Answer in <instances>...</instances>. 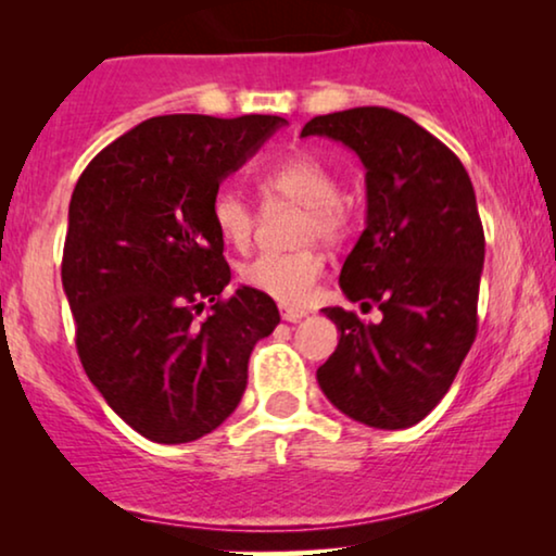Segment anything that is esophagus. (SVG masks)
I'll return each instance as SVG.
<instances>
[{"label":"esophagus","mask_w":556,"mask_h":556,"mask_svg":"<svg viewBox=\"0 0 556 556\" xmlns=\"http://www.w3.org/2000/svg\"><path fill=\"white\" fill-rule=\"evenodd\" d=\"M280 316H283V321H301V318H306V311L299 308V306H286V303H280Z\"/></svg>","instance_id":"esophagus-1"}]
</instances>
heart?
<instances>
[{"label":"heart","mask_w":556,"mask_h":556,"mask_svg":"<svg viewBox=\"0 0 556 556\" xmlns=\"http://www.w3.org/2000/svg\"><path fill=\"white\" fill-rule=\"evenodd\" d=\"M257 189L265 202L303 204L299 240L337 242L349 227V210L339 200V185L333 174L308 154H291L280 159L257 177ZM210 219L219 238L235 250H248L255 238V210L235 192L219 187L212 194ZM324 255L316 248H299L291 253H261L242 265L240 276L250 288L280 303H303L324 276Z\"/></svg>","instance_id":"heart-1"}]
</instances>
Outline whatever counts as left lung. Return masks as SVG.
Instances as JSON below:
<instances>
[{
	"label": "left lung",
	"mask_w": 556,
	"mask_h": 556,
	"mask_svg": "<svg viewBox=\"0 0 556 556\" xmlns=\"http://www.w3.org/2000/svg\"><path fill=\"white\" fill-rule=\"evenodd\" d=\"M301 136L341 141L367 169V227L339 283L362 311H382L364 324L324 308L341 337L318 387L356 422L413 428L451 390L478 331L485 238L473 185L443 141L379 105L316 116Z\"/></svg>",
	"instance_id": "1"
}]
</instances>
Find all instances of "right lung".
<instances>
[{
	"instance_id": "1",
	"label": "right lung",
	"mask_w": 556,
	"mask_h": 556,
	"mask_svg": "<svg viewBox=\"0 0 556 556\" xmlns=\"http://www.w3.org/2000/svg\"><path fill=\"white\" fill-rule=\"evenodd\" d=\"M280 126V116L149 118L73 189L63 288L75 346L113 413L154 443L219 428L245 392L253 346L280 321L255 288L225 299L230 265L210 219L223 179Z\"/></svg>"
}]
</instances>
